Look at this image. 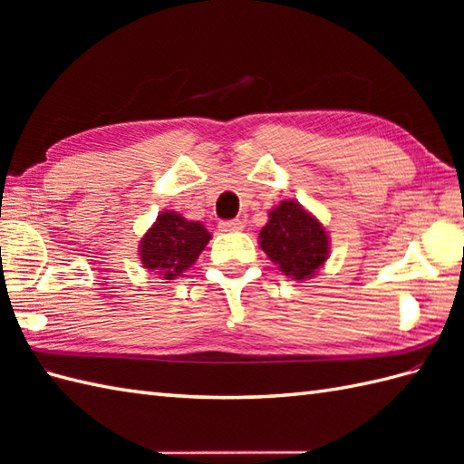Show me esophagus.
I'll return each mask as SVG.
<instances>
[{"label": "esophagus", "mask_w": 464, "mask_h": 464, "mask_svg": "<svg viewBox=\"0 0 464 464\" xmlns=\"http://www.w3.org/2000/svg\"><path fill=\"white\" fill-rule=\"evenodd\" d=\"M219 229L221 231H239V229H243V221L241 219H223V221H219Z\"/></svg>", "instance_id": "obj_1"}]
</instances>
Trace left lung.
<instances>
[{
	"instance_id": "obj_1",
	"label": "left lung",
	"mask_w": 464,
	"mask_h": 464,
	"mask_svg": "<svg viewBox=\"0 0 464 464\" xmlns=\"http://www.w3.org/2000/svg\"><path fill=\"white\" fill-rule=\"evenodd\" d=\"M261 249L289 277H313L327 261L329 237L321 223L295 201H281L259 233Z\"/></svg>"
}]
</instances>
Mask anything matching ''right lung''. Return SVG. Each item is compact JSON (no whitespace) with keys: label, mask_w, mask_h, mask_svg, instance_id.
Returning a JSON list of instances; mask_svg holds the SVG:
<instances>
[{"label":"right lung","mask_w":464,"mask_h":464,"mask_svg":"<svg viewBox=\"0 0 464 464\" xmlns=\"http://www.w3.org/2000/svg\"><path fill=\"white\" fill-rule=\"evenodd\" d=\"M211 235L201 223L187 221L179 213L165 211L141 241V263L161 279L171 281L199 257Z\"/></svg>","instance_id":"add662e5"}]
</instances>
